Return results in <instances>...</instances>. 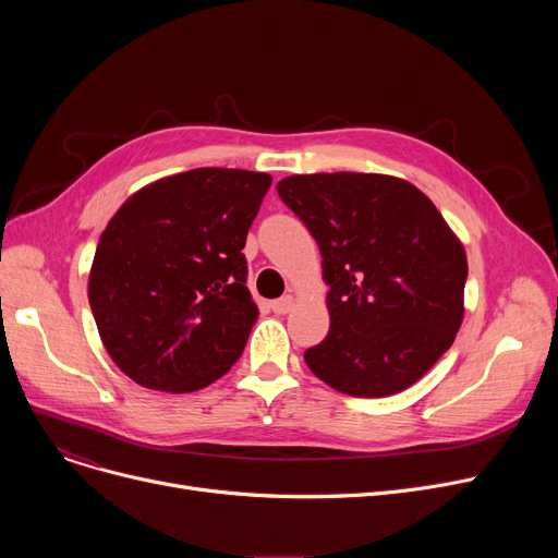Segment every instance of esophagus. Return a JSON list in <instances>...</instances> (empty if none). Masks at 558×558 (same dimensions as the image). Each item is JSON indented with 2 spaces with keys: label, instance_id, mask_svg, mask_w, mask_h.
<instances>
[{
  "label": "esophagus",
  "instance_id": "34e87169",
  "mask_svg": "<svg viewBox=\"0 0 558 558\" xmlns=\"http://www.w3.org/2000/svg\"><path fill=\"white\" fill-rule=\"evenodd\" d=\"M294 305H296V299L291 296V294H287V296L274 301V303H271V310H274L276 314H289L291 310H294Z\"/></svg>",
  "mask_w": 558,
  "mask_h": 558
}]
</instances>
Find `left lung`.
I'll list each match as a JSON object with an SVG mask.
<instances>
[{"mask_svg":"<svg viewBox=\"0 0 558 558\" xmlns=\"http://www.w3.org/2000/svg\"><path fill=\"white\" fill-rule=\"evenodd\" d=\"M280 198L316 240L330 332L305 350L310 371L345 396L412 387L452 345L468 259L436 205L387 173H294Z\"/></svg>","mask_w":558,"mask_h":558,"instance_id":"8db88e82","label":"left lung"}]
</instances>
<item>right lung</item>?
<instances>
[{
	"instance_id": "1",
	"label": "right lung",
	"mask_w": 558,
	"mask_h": 558,
	"mask_svg": "<svg viewBox=\"0 0 558 558\" xmlns=\"http://www.w3.org/2000/svg\"><path fill=\"white\" fill-rule=\"evenodd\" d=\"M269 187V173L201 167L144 185L112 215L87 299L133 383L190 393L240 360L259 314L242 248Z\"/></svg>"
}]
</instances>
